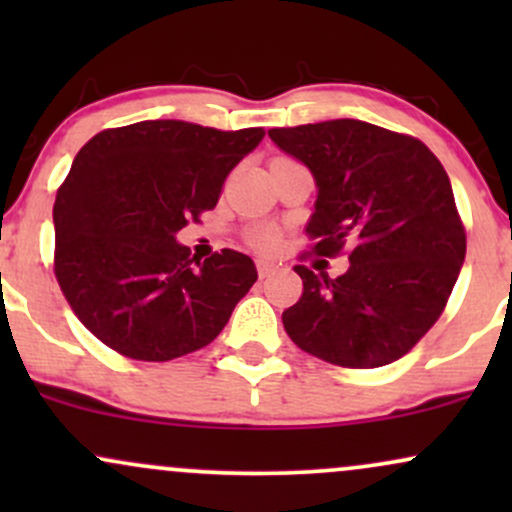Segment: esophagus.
<instances>
[{"label": "esophagus", "mask_w": 512, "mask_h": 512, "mask_svg": "<svg viewBox=\"0 0 512 512\" xmlns=\"http://www.w3.org/2000/svg\"><path fill=\"white\" fill-rule=\"evenodd\" d=\"M274 264L267 262V260H257V274H260V279H264V276L274 274Z\"/></svg>", "instance_id": "1"}]
</instances>
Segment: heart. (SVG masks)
Wrapping results in <instances>:
<instances>
[{
    "label": "heart",
    "mask_w": 512,
    "mask_h": 512,
    "mask_svg": "<svg viewBox=\"0 0 512 512\" xmlns=\"http://www.w3.org/2000/svg\"><path fill=\"white\" fill-rule=\"evenodd\" d=\"M252 245H257V248L262 250H274L276 245H279V233L274 231V228H257V231H252Z\"/></svg>",
    "instance_id": "1"
}]
</instances>
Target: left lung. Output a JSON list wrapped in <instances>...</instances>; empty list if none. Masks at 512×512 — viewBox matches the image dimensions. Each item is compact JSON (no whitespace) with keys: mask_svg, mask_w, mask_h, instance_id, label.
Returning a JSON list of instances; mask_svg holds the SVG:
<instances>
[{"mask_svg":"<svg viewBox=\"0 0 512 512\" xmlns=\"http://www.w3.org/2000/svg\"><path fill=\"white\" fill-rule=\"evenodd\" d=\"M269 137L310 168V255L349 252L337 279L296 264L303 293L284 330L305 354L378 368L436 325L460 276L467 233L450 178L424 142L361 120L274 127Z\"/></svg>","mask_w":512,"mask_h":512,"instance_id":"obj_1","label":"left lung"}]
</instances>
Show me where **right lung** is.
<instances>
[{
    "label": "right lung",
    "instance_id": "add662e5",
    "mask_svg": "<svg viewBox=\"0 0 512 512\" xmlns=\"http://www.w3.org/2000/svg\"><path fill=\"white\" fill-rule=\"evenodd\" d=\"M262 137L146 120L81 146L52 209L55 276L93 337L134 361H173L219 337L255 262L228 248L199 262L175 233L216 207Z\"/></svg>",
    "mask_w": 512,
    "mask_h": 512
}]
</instances>
